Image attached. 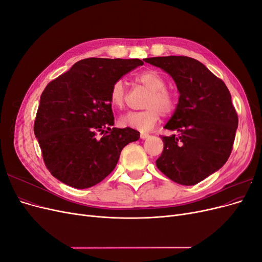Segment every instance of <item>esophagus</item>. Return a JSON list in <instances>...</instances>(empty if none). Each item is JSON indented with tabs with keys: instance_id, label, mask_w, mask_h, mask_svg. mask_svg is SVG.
Masks as SVG:
<instances>
[{
	"instance_id": "esophagus-1",
	"label": "esophagus",
	"mask_w": 262,
	"mask_h": 262,
	"mask_svg": "<svg viewBox=\"0 0 262 262\" xmlns=\"http://www.w3.org/2000/svg\"><path fill=\"white\" fill-rule=\"evenodd\" d=\"M140 137L142 140H145V139H148L149 138V134L148 133H144V132H141Z\"/></svg>"
}]
</instances>
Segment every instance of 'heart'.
Returning a JSON list of instances; mask_svg holds the SVG:
<instances>
[{"instance_id":"obj_1","label":"heart","mask_w":262,"mask_h":262,"mask_svg":"<svg viewBox=\"0 0 262 262\" xmlns=\"http://www.w3.org/2000/svg\"><path fill=\"white\" fill-rule=\"evenodd\" d=\"M137 82L144 85L149 94L145 102V110L130 112L119 118L121 126L148 131L160 120L161 115L170 114L175 108V96L165 89L164 77L154 70H146L136 76ZM109 100L113 107L120 109L124 105V85L122 80H117L109 92Z\"/></svg>"}]
</instances>
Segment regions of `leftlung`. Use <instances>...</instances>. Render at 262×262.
Here are the masks:
<instances>
[{"instance_id":"1","label":"left lung","mask_w":262,"mask_h":262,"mask_svg":"<svg viewBox=\"0 0 262 262\" xmlns=\"http://www.w3.org/2000/svg\"><path fill=\"white\" fill-rule=\"evenodd\" d=\"M176 83L178 104L164 128V149L156 166L170 180L193 186L217 171L231 155L238 117L229 91L195 59L169 55L146 58Z\"/></svg>"}]
</instances>
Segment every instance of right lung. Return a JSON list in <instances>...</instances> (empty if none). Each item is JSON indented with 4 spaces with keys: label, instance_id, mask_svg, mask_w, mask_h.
Instances as JSON below:
<instances>
[{
    "label": "right lung",
    "instance_id": "obj_1",
    "mask_svg": "<svg viewBox=\"0 0 262 262\" xmlns=\"http://www.w3.org/2000/svg\"><path fill=\"white\" fill-rule=\"evenodd\" d=\"M142 64L139 59L89 58L47 85L34 132L53 177L76 189L93 187L115 169L122 148L140 139L137 130L113 128L109 92Z\"/></svg>",
    "mask_w": 262,
    "mask_h": 262
}]
</instances>
